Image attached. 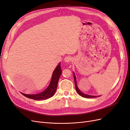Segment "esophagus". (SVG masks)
<instances>
[{
    "mask_svg": "<svg viewBox=\"0 0 130 130\" xmlns=\"http://www.w3.org/2000/svg\"><path fill=\"white\" fill-rule=\"evenodd\" d=\"M72 60V57L71 56H66L64 58V61L66 63H70V61Z\"/></svg>",
    "mask_w": 130,
    "mask_h": 130,
    "instance_id": "esophagus-1",
    "label": "esophagus"
}]
</instances>
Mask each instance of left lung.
Here are the masks:
<instances>
[{"mask_svg":"<svg viewBox=\"0 0 130 130\" xmlns=\"http://www.w3.org/2000/svg\"><path fill=\"white\" fill-rule=\"evenodd\" d=\"M74 73V82H75V89H76V91L77 92V93L82 96V97L84 98H95V97H99V96H94V95H88V94H84L83 92H82L77 87V83H76V77Z\"/></svg>","mask_w":130,"mask_h":130,"instance_id":"obj_1","label":"left lung"}]
</instances>
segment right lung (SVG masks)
<instances>
[{"mask_svg": "<svg viewBox=\"0 0 130 130\" xmlns=\"http://www.w3.org/2000/svg\"><path fill=\"white\" fill-rule=\"evenodd\" d=\"M61 72L62 71L60 67V63H59L53 72L52 80L49 86L44 91L41 93L35 94H27L23 93H21L27 98L36 100H45L53 97L56 92V90H57L58 82Z\"/></svg>", "mask_w": 130, "mask_h": 130, "instance_id": "obj_1", "label": "right lung"}]
</instances>
